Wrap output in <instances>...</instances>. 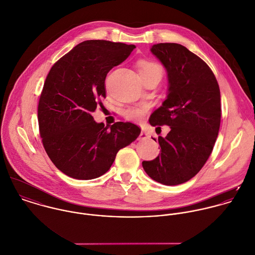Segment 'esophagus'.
<instances>
[{
  "instance_id": "esophagus-1",
  "label": "esophagus",
  "mask_w": 255,
  "mask_h": 255,
  "mask_svg": "<svg viewBox=\"0 0 255 255\" xmlns=\"http://www.w3.org/2000/svg\"><path fill=\"white\" fill-rule=\"evenodd\" d=\"M149 137V135H148V133L146 132V131H141V133H140V135H139V138L140 139H147Z\"/></svg>"
}]
</instances>
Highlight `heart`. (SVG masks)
I'll list each match as a JSON object with an SVG mask.
<instances>
[{
  "label": "heart",
  "mask_w": 255,
  "mask_h": 255,
  "mask_svg": "<svg viewBox=\"0 0 255 255\" xmlns=\"http://www.w3.org/2000/svg\"><path fill=\"white\" fill-rule=\"evenodd\" d=\"M138 70H139V74L141 77L148 75L154 71L160 72L162 75L161 67L157 63L150 61V60H141L138 63ZM147 111H148V107L144 106V105L131 106V107H128L127 109H125L124 116L126 119H128L130 121H140L146 115Z\"/></svg>",
  "instance_id": "1"
}]
</instances>
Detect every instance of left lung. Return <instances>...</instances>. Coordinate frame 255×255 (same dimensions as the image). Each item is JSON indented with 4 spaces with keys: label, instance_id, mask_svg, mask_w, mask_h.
Returning a JSON list of instances; mask_svg holds the SVG:
<instances>
[{
    "label": "left lung",
    "instance_id": "8db88e82",
    "mask_svg": "<svg viewBox=\"0 0 255 255\" xmlns=\"http://www.w3.org/2000/svg\"><path fill=\"white\" fill-rule=\"evenodd\" d=\"M151 51L165 67L169 88L149 121L170 131L164 138H153L159 154L142 164L153 180L178 185L195 176L213 151L221 124L220 88L210 67L186 47L158 43Z\"/></svg>",
    "mask_w": 255,
    "mask_h": 255
}]
</instances>
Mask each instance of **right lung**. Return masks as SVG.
<instances>
[{
    "label": "right lung",
    "instance_id": "right-lung-1",
    "mask_svg": "<svg viewBox=\"0 0 255 255\" xmlns=\"http://www.w3.org/2000/svg\"><path fill=\"white\" fill-rule=\"evenodd\" d=\"M134 48L87 40L52 66L38 102L39 133L52 162L66 175L85 180L102 176L118 151L140 135L141 129L130 122H116L108 130L92 116L105 98L107 73Z\"/></svg>",
    "mask_w": 255,
    "mask_h": 255
}]
</instances>
